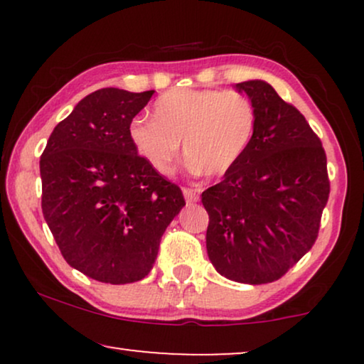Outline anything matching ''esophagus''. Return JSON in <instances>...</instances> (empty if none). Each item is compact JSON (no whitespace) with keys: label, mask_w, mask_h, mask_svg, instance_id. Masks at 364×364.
I'll use <instances>...</instances> for the list:
<instances>
[{"label":"esophagus","mask_w":364,"mask_h":364,"mask_svg":"<svg viewBox=\"0 0 364 364\" xmlns=\"http://www.w3.org/2000/svg\"><path fill=\"white\" fill-rule=\"evenodd\" d=\"M182 192H183V197H186V200L188 203H193V202L198 200V193H197V191H193V188L186 187V188H182Z\"/></svg>","instance_id":"34e87169"}]
</instances>
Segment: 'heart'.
<instances>
[{
	"label": "heart",
	"instance_id": "obj_1",
	"mask_svg": "<svg viewBox=\"0 0 364 364\" xmlns=\"http://www.w3.org/2000/svg\"><path fill=\"white\" fill-rule=\"evenodd\" d=\"M255 129L257 109L243 94L178 87L154 102V119H132L127 136L139 157L161 176L172 173L183 142L192 173L220 177L245 156Z\"/></svg>",
	"mask_w": 364,
	"mask_h": 364
}]
</instances>
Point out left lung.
<instances>
[{"instance_id":"8db88e82","label":"left lung","mask_w":364,"mask_h":364,"mask_svg":"<svg viewBox=\"0 0 364 364\" xmlns=\"http://www.w3.org/2000/svg\"><path fill=\"white\" fill-rule=\"evenodd\" d=\"M257 109L253 141L202 193L207 253L222 277L262 285L310 250L330 196L326 154L303 114L262 79L235 84Z\"/></svg>"}]
</instances>
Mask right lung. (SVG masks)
Listing matches in <instances>:
<instances>
[{"label": "right lung", "instance_id": "obj_1", "mask_svg": "<svg viewBox=\"0 0 364 364\" xmlns=\"http://www.w3.org/2000/svg\"><path fill=\"white\" fill-rule=\"evenodd\" d=\"M152 94L117 87L89 94L54 127L39 161L44 220L64 260L92 280H142L186 205L181 188L129 141V124Z\"/></svg>", "mask_w": 364, "mask_h": 364}]
</instances>
